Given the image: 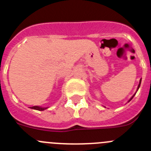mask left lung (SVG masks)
<instances>
[{"instance_id":"left-lung-1","label":"left lung","mask_w":151,"mask_h":151,"mask_svg":"<svg viewBox=\"0 0 151 151\" xmlns=\"http://www.w3.org/2000/svg\"><path fill=\"white\" fill-rule=\"evenodd\" d=\"M141 79H140V82H139V84H138V88H137V91H138V88H139V87H140V85H141ZM134 95H135V94H134V95H133V96H132V97H131V98H130V99H129V101H128V102H129V101H131V100L132 99L133 97H134Z\"/></svg>"}]
</instances>
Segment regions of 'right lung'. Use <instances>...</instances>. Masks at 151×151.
Wrapping results in <instances>:
<instances>
[{
    "label": "right lung",
    "instance_id": "add662e5",
    "mask_svg": "<svg viewBox=\"0 0 151 151\" xmlns=\"http://www.w3.org/2000/svg\"><path fill=\"white\" fill-rule=\"evenodd\" d=\"M31 109H34V110H40V111H42V110H46L47 107H41V106H31Z\"/></svg>",
    "mask_w": 151,
    "mask_h": 151
}]
</instances>
